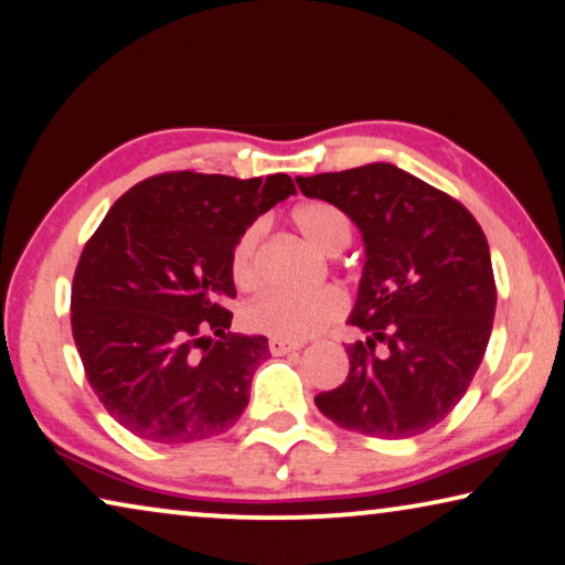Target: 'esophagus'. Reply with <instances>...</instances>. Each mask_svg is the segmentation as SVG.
Here are the masks:
<instances>
[{
  "mask_svg": "<svg viewBox=\"0 0 565 565\" xmlns=\"http://www.w3.org/2000/svg\"><path fill=\"white\" fill-rule=\"evenodd\" d=\"M302 343H290V341H282V338H270V343H267V349H270L273 355H285L290 351H300Z\"/></svg>",
  "mask_w": 565,
  "mask_h": 565,
  "instance_id": "esophagus-1",
  "label": "esophagus"
}]
</instances>
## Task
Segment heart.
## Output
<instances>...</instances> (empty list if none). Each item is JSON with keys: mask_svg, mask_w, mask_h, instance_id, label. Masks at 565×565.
<instances>
[{"mask_svg": "<svg viewBox=\"0 0 565 565\" xmlns=\"http://www.w3.org/2000/svg\"><path fill=\"white\" fill-rule=\"evenodd\" d=\"M292 220L312 245L323 249V253L333 255L349 245L351 239L349 216L328 202L300 204L292 212ZM259 237H263V222H253L232 247L230 270L239 290H255L263 285ZM345 310H349V298L338 288H318L308 292L270 290L259 295L255 302H249L245 318L259 333L300 343L326 331L335 320H341Z\"/></svg>", "mask_w": 565, "mask_h": 565, "instance_id": "heart-1", "label": "heart"}]
</instances>
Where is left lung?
Listing matches in <instances>:
<instances>
[{
    "instance_id": "obj_1",
    "label": "left lung",
    "mask_w": 565,
    "mask_h": 565,
    "mask_svg": "<svg viewBox=\"0 0 565 565\" xmlns=\"http://www.w3.org/2000/svg\"><path fill=\"white\" fill-rule=\"evenodd\" d=\"M300 192L331 202L363 234L366 265L345 345L351 369L316 396L338 427L379 439L431 429L470 388L492 333L488 237L465 204L392 163L298 177Z\"/></svg>"
}]
</instances>
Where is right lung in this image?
I'll use <instances>...</instances> for the list:
<instances>
[{
    "label": "right lung",
    "instance_id": "right-lung-1",
    "mask_svg": "<svg viewBox=\"0 0 565 565\" xmlns=\"http://www.w3.org/2000/svg\"><path fill=\"white\" fill-rule=\"evenodd\" d=\"M290 194L288 173L167 171L110 206L77 259L71 323L85 379L120 427L153 445L234 427L270 351L265 335L227 333L232 247Z\"/></svg>",
    "mask_w": 565,
    "mask_h": 565
}]
</instances>
